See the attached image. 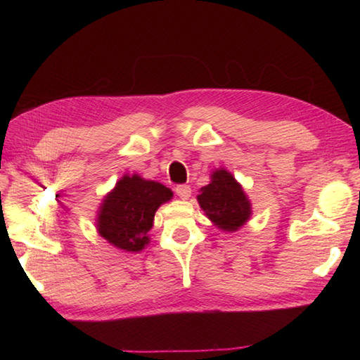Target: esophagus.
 Listing matches in <instances>:
<instances>
[{"label":"esophagus","mask_w":360,"mask_h":360,"mask_svg":"<svg viewBox=\"0 0 360 360\" xmlns=\"http://www.w3.org/2000/svg\"><path fill=\"white\" fill-rule=\"evenodd\" d=\"M191 187L188 186H178L176 187V195H178V197L181 198V200H188V197H191Z\"/></svg>","instance_id":"34e87169"}]
</instances>
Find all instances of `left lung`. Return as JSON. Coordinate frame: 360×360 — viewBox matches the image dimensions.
<instances>
[{
  "instance_id": "8db88e82",
  "label": "left lung",
  "mask_w": 360,
  "mask_h": 360,
  "mask_svg": "<svg viewBox=\"0 0 360 360\" xmlns=\"http://www.w3.org/2000/svg\"><path fill=\"white\" fill-rule=\"evenodd\" d=\"M197 202L214 227L233 233L252 216L251 200L235 176L225 168L211 173L210 184L198 191Z\"/></svg>"
}]
</instances>
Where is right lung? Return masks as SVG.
<instances>
[{"label": "right lung", "mask_w": 360, "mask_h": 360, "mask_svg": "<svg viewBox=\"0 0 360 360\" xmlns=\"http://www.w3.org/2000/svg\"><path fill=\"white\" fill-rule=\"evenodd\" d=\"M173 198L172 188L139 174H124L96 212V231L124 252H141L149 245L155 211Z\"/></svg>", "instance_id": "1"}]
</instances>
